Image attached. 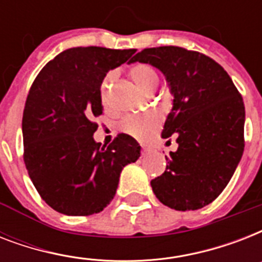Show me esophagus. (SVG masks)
I'll return each mask as SVG.
<instances>
[{
    "label": "esophagus",
    "instance_id": "1",
    "mask_svg": "<svg viewBox=\"0 0 262 262\" xmlns=\"http://www.w3.org/2000/svg\"><path fill=\"white\" fill-rule=\"evenodd\" d=\"M149 152H151V149H149V148H148V147H143V155H148Z\"/></svg>",
    "mask_w": 262,
    "mask_h": 262
}]
</instances>
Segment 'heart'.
I'll return each mask as SVG.
<instances>
[{
    "label": "heart",
    "instance_id": "b5f03b06",
    "mask_svg": "<svg viewBox=\"0 0 262 262\" xmlns=\"http://www.w3.org/2000/svg\"><path fill=\"white\" fill-rule=\"evenodd\" d=\"M130 77L133 79L144 92H152L155 91L159 84V76L158 72L148 63H136L130 68ZM113 79V75H107L106 79L102 83V92L106 90L108 83ZM160 115L148 114L143 117H129L123 121V130L136 137H145L149 133L155 130L160 123Z\"/></svg>",
    "mask_w": 262,
    "mask_h": 262
}]
</instances>
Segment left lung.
<instances>
[{
  "mask_svg": "<svg viewBox=\"0 0 262 262\" xmlns=\"http://www.w3.org/2000/svg\"><path fill=\"white\" fill-rule=\"evenodd\" d=\"M149 63L168 83L172 107L162 137H177L166 171L152 179L160 203L177 211L211 204L227 186L244 154L245 104L228 73L197 51L145 49L129 63Z\"/></svg>",
  "mask_w": 262,
  "mask_h": 262,
  "instance_id": "1",
  "label": "left lung"
}]
</instances>
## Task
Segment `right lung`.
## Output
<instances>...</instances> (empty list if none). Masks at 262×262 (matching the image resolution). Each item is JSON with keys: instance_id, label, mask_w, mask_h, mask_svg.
<instances>
[{"instance_id": "right-lung-1", "label": "right lung", "mask_w": 262, "mask_h": 262, "mask_svg": "<svg viewBox=\"0 0 262 262\" xmlns=\"http://www.w3.org/2000/svg\"><path fill=\"white\" fill-rule=\"evenodd\" d=\"M135 53L72 47L47 62L31 87L21 123L24 163L40 197L59 213L103 211L122 168L140 158L141 147L132 136L119 135L108 147L94 139L103 79Z\"/></svg>"}]
</instances>
